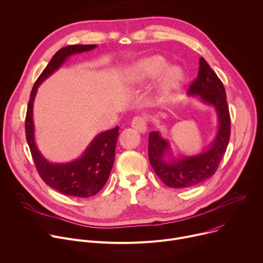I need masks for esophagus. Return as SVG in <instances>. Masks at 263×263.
<instances>
[{
	"label": "esophagus",
	"instance_id": "esophagus-1",
	"mask_svg": "<svg viewBox=\"0 0 263 263\" xmlns=\"http://www.w3.org/2000/svg\"><path fill=\"white\" fill-rule=\"evenodd\" d=\"M132 126L140 133H145L146 132V126H147L146 119L142 116H137L132 121Z\"/></svg>",
	"mask_w": 263,
	"mask_h": 263
}]
</instances>
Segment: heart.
I'll return each mask as SVG.
<instances>
[{"label": "heart", "mask_w": 263, "mask_h": 263, "mask_svg": "<svg viewBox=\"0 0 263 263\" xmlns=\"http://www.w3.org/2000/svg\"><path fill=\"white\" fill-rule=\"evenodd\" d=\"M167 63L161 55L143 57L134 63L127 70V81L132 84H143L160 75L157 91L161 98L168 97L176 92L184 78L182 69L176 66L166 67Z\"/></svg>", "instance_id": "1"}]
</instances>
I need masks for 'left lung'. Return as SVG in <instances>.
Returning a JSON list of instances; mask_svg holds the SVG:
<instances>
[{
	"label": "left lung",
	"instance_id": "obj_1",
	"mask_svg": "<svg viewBox=\"0 0 263 263\" xmlns=\"http://www.w3.org/2000/svg\"><path fill=\"white\" fill-rule=\"evenodd\" d=\"M188 95L214 107L218 128L208 146L200 154L174 158L169 142L161 133L152 132L148 140V156L152 167L162 182L171 188H188L211 178L218 168L229 140L231 119L222 82L202 57L199 58L197 78L191 83Z\"/></svg>",
	"mask_w": 263,
	"mask_h": 263
}]
</instances>
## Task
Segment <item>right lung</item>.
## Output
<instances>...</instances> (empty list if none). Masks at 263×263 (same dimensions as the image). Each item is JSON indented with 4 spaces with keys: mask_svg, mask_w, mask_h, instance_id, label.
Segmentation results:
<instances>
[{
    "mask_svg": "<svg viewBox=\"0 0 263 263\" xmlns=\"http://www.w3.org/2000/svg\"><path fill=\"white\" fill-rule=\"evenodd\" d=\"M96 47V45H73L58 50L35 81L27 107L26 139L40 176L48 186L70 196L90 197L103 188L114 165L119 126L98 134L78 159L69 163H52L42 155L35 143L33 103L40 84L60 69L69 56Z\"/></svg>",
    "mask_w": 263,
    "mask_h": 263,
    "instance_id": "obj_1",
    "label": "right lung"
}]
</instances>
